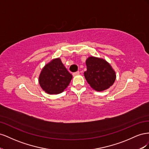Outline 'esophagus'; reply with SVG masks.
Returning <instances> with one entry per match:
<instances>
[{"instance_id": "34e87169", "label": "esophagus", "mask_w": 149, "mask_h": 149, "mask_svg": "<svg viewBox=\"0 0 149 149\" xmlns=\"http://www.w3.org/2000/svg\"><path fill=\"white\" fill-rule=\"evenodd\" d=\"M79 71L75 72V73H73V76H77V75H79Z\"/></svg>"}]
</instances>
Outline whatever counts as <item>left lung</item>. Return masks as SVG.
<instances>
[{
  "label": "left lung",
  "mask_w": 149,
  "mask_h": 149,
  "mask_svg": "<svg viewBox=\"0 0 149 149\" xmlns=\"http://www.w3.org/2000/svg\"><path fill=\"white\" fill-rule=\"evenodd\" d=\"M87 70L84 75L93 89L102 91L114 84L116 74L111 65L103 58L89 56L86 60Z\"/></svg>",
  "instance_id": "1"
}]
</instances>
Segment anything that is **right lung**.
<instances>
[{
  "mask_svg": "<svg viewBox=\"0 0 149 149\" xmlns=\"http://www.w3.org/2000/svg\"><path fill=\"white\" fill-rule=\"evenodd\" d=\"M73 76L66 70L60 58H54L45 65L40 72L38 82L43 91L58 94L68 86Z\"/></svg>",
  "mask_w": 149,
  "mask_h": 149,
  "instance_id": "right-lung-1",
  "label": "right lung"
}]
</instances>
